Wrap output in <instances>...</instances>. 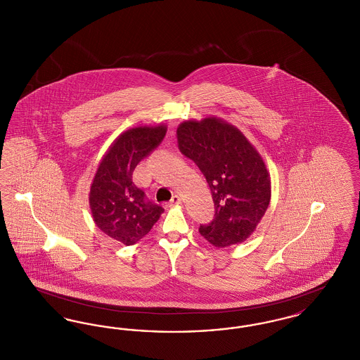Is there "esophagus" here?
<instances>
[{
    "label": "esophagus",
    "instance_id": "obj_1",
    "mask_svg": "<svg viewBox=\"0 0 360 360\" xmlns=\"http://www.w3.org/2000/svg\"><path fill=\"white\" fill-rule=\"evenodd\" d=\"M181 197L178 195V194H175V195H172V201H170V205H178V204H181Z\"/></svg>",
    "mask_w": 360,
    "mask_h": 360
}]
</instances>
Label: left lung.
<instances>
[{
  "mask_svg": "<svg viewBox=\"0 0 360 360\" xmlns=\"http://www.w3.org/2000/svg\"><path fill=\"white\" fill-rule=\"evenodd\" d=\"M176 137L181 153L204 174L214 202V219L201 225L200 233L217 248L243 243L271 198L262 156L235 125L217 117L184 121Z\"/></svg>",
  "mask_w": 360,
  "mask_h": 360,
  "instance_id": "8db88e82",
  "label": "left lung"
}]
</instances>
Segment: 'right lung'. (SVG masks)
I'll use <instances>...</instances> for the list:
<instances>
[{"label": "right lung", "instance_id": "obj_1", "mask_svg": "<svg viewBox=\"0 0 360 360\" xmlns=\"http://www.w3.org/2000/svg\"><path fill=\"white\" fill-rule=\"evenodd\" d=\"M166 125L135 127L117 137L94 175L89 204L96 225L112 239L132 245L159 220L163 207L146 198L132 181L137 163L151 154L166 135Z\"/></svg>", "mask_w": 360, "mask_h": 360}]
</instances>
